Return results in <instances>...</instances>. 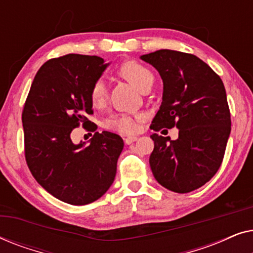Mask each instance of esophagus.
Listing matches in <instances>:
<instances>
[{
    "instance_id": "esophagus-1",
    "label": "esophagus",
    "mask_w": 253,
    "mask_h": 253,
    "mask_svg": "<svg viewBox=\"0 0 253 253\" xmlns=\"http://www.w3.org/2000/svg\"><path fill=\"white\" fill-rule=\"evenodd\" d=\"M138 139L137 137H126L124 138V143H126V145H130V144H132L133 141H136Z\"/></svg>"
}]
</instances>
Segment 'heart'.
I'll return each mask as SVG.
<instances>
[{"label":"heart","instance_id":"1","mask_svg":"<svg viewBox=\"0 0 253 253\" xmlns=\"http://www.w3.org/2000/svg\"><path fill=\"white\" fill-rule=\"evenodd\" d=\"M120 74L126 78L127 81L132 83L139 91L143 92L145 88L153 85L154 75L150 69L145 65L138 63L136 61H127L121 64L119 68ZM108 96V84L105 78H99L93 83L89 89V99L95 107L102 106L106 102ZM141 120V116L136 115L131 116L127 114H121L115 115L106 120L105 126L107 129L119 131V132L131 134L138 131V122Z\"/></svg>","mask_w":253,"mask_h":253}]
</instances>
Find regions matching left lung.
I'll use <instances>...</instances> for the list:
<instances>
[{"instance_id": "1", "label": "left lung", "mask_w": 253, "mask_h": 253, "mask_svg": "<svg viewBox=\"0 0 253 253\" xmlns=\"http://www.w3.org/2000/svg\"><path fill=\"white\" fill-rule=\"evenodd\" d=\"M140 58L157 69L164 83L162 102L151 129H178L176 140L151 136L152 172L166 189L191 192L209 182L222 164L231 129L223 83L192 54L160 49Z\"/></svg>"}]
</instances>
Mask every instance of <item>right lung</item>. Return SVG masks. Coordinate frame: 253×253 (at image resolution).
Returning a JSON list of instances; mask_svg holds the SVG:
<instances>
[{
    "instance_id": "right-lung-1",
    "label": "right lung",
    "mask_w": 253,
    "mask_h": 253,
    "mask_svg": "<svg viewBox=\"0 0 253 253\" xmlns=\"http://www.w3.org/2000/svg\"><path fill=\"white\" fill-rule=\"evenodd\" d=\"M109 63L99 56L68 54L42 64L23 109L25 158L33 177L55 198L86 205L107 192L123 150L119 134L95 132L86 145L74 144L75 127L93 114L89 89ZM92 123L88 129L95 130Z\"/></svg>"
}]
</instances>
